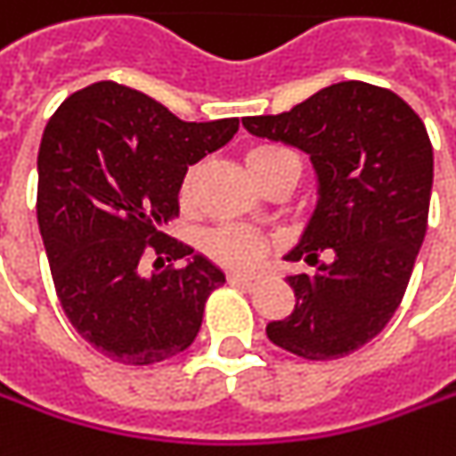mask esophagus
I'll use <instances>...</instances> for the list:
<instances>
[{"mask_svg":"<svg viewBox=\"0 0 456 456\" xmlns=\"http://www.w3.org/2000/svg\"><path fill=\"white\" fill-rule=\"evenodd\" d=\"M228 282H231V285H239V287H246V289H251V287H256V277L231 272V274H228Z\"/></svg>","mask_w":456,"mask_h":456,"instance_id":"obj_1","label":"esophagus"}]
</instances>
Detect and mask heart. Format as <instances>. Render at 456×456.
I'll return each mask as SVG.
<instances>
[{"instance_id": "heart-1", "label": "heart", "mask_w": 456, "mask_h": 456, "mask_svg": "<svg viewBox=\"0 0 456 456\" xmlns=\"http://www.w3.org/2000/svg\"><path fill=\"white\" fill-rule=\"evenodd\" d=\"M285 164L300 167V159L289 149L277 146V143H262V146H254L246 153V167L256 179H262L264 174L280 169ZM194 176H197V169H190L179 184L182 202L192 200ZM205 251L213 262L223 264L228 269H254L266 256L269 240L262 233L243 228V225H220L205 236Z\"/></svg>"}]
</instances>
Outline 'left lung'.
Here are the masks:
<instances>
[{"label":"left lung","mask_w":456,"mask_h":456,"mask_svg":"<svg viewBox=\"0 0 456 456\" xmlns=\"http://www.w3.org/2000/svg\"><path fill=\"white\" fill-rule=\"evenodd\" d=\"M248 133L310 153L318 210L287 256L295 310L266 326L280 349L310 362L362 349L398 310L419 256L434 182L423 120L395 92L338 81L282 115L243 118Z\"/></svg>","instance_id":"left-lung-1"}]
</instances>
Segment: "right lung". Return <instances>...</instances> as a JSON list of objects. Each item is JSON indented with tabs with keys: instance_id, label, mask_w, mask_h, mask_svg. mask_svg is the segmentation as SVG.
Masks as SVG:
<instances>
[{
	"instance_id": "add662e5",
	"label": "right lung",
	"mask_w": 456,
	"mask_h": 456,
	"mask_svg": "<svg viewBox=\"0 0 456 456\" xmlns=\"http://www.w3.org/2000/svg\"><path fill=\"white\" fill-rule=\"evenodd\" d=\"M236 130L239 118L184 123L118 81L74 92L43 130L35 210L51 277L71 326L112 362L156 364L197 338L225 277L164 225L179 217L187 169Z\"/></svg>"
}]
</instances>
